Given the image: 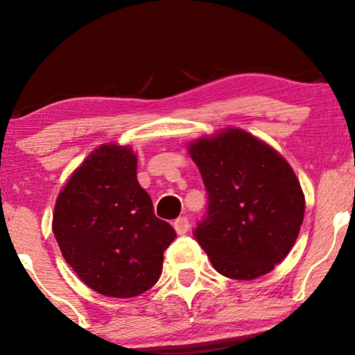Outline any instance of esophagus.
Here are the masks:
<instances>
[{"label": "esophagus", "mask_w": 355, "mask_h": 355, "mask_svg": "<svg viewBox=\"0 0 355 355\" xmlns=\"http://www.w3.org/2000/svg\"><path fill=\"white\" fill-rule=\"evenodd\" d=\"M173 229H175V232H177V234H180V235L187 234V232H189V229H190L189 218H187V217H178L173 222Z\"/></svg>", "instance_id": "34e87169"}]
</instances>
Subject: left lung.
<instances>
[{"instance_id": "obj_1", "label": "left lung", "mask_w": 355, "mask_h": 355, "mask_svg": "<svg viewBox=\"0 0 355 355\" xmlns=\"http://www.w3.org/2000/svg\"><path fill=\"white\" fill-rule=\"evenodd\" d=\"M189 152L209 195L193 235L211 266L235 280L268 274L294 247L304 222L305 200L294 170L240 128L198 138Z\"/></svg>"}]
</instances>
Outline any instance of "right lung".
Instances as JSON below:
<instances>
[{"instance_id":"add662e5","label":"right lung","mask_w":355,"mask_h":355,"mask_svg":"<svg viewBox=\"0 0 355 355\" xmlns=\"http://www.w3.org/2000/svg\"><path fill=\"white\" fill-rule=\"evenodd\" d=\"M53 234L76 275L118 299L157 284L177 237L137 180V155L118 145H101L75 170L56 200Z\"/></svg>"}]
</instances>
